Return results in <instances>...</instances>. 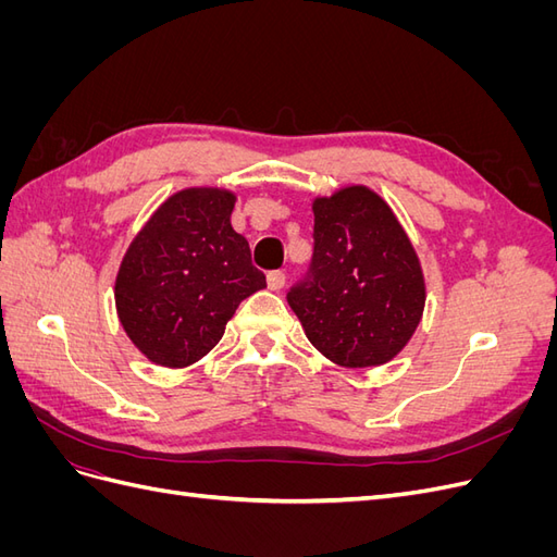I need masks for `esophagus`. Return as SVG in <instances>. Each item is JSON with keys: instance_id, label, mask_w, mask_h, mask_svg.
Returning <instances> with one entry per match:
<instances>
[{"instance_id": "esophagus-1", "label": "esophagus", "mask_w": 557, "mask_h": 557, "mask_svg": "<svg viewBox=\"0 0 557 557\" xmlns=\"http://www.w3.org/2000/svg\"><path fill=\"white\" fill-rule=\"evenodd\" d=\"M283 283H285V274H283V272H278V269H274V272H269V274H267V285H269V290H281V288H283Z\"/></svg>"}]
</instances>
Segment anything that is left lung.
<instances>
[{
  "mask_svg": "<svg viewBox=\"0 0 557 557\" xmlns=\"http://www.w3.org/2000/svg\"><path fill=\"white\" fill-rule=\"evenodd\" d=\"M285 299L325 358L376 367L411 339L425 283L391 207L356 185L313 201V256Z\"/></svg>",
  "mask_w": 557,
  "mask_h": 557,
  "instance_id": "obj_1",
  "label": "left lung"
}]
</instances>
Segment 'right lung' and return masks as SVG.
Here are the masks:
<instances>
[{
	"label": "right lung",
	"instance_id": "right-lung-1",
	"mask_svg": "<svg viewBox=\"0 0 557 557\" xmlns=\"http://www.w3.org/2000/svg\"><path fill=\"white\" fill-rule=\"evenodd\" d=\"M234 195L183 190L132 242L115 278V307L148 360L185 367L221 342L227 320L267 281L232 230Z\"/></svg>",
	"mask_w": 557,
	"mask_h": 557
}]
</instances>
